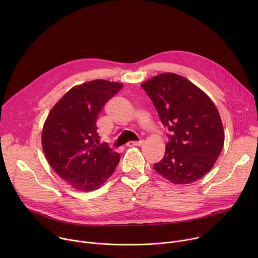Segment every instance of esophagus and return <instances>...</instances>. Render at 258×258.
<instances>
[{"mask_svg":"<svg viewBox=\"0 0 258 258\" xmlns=\"http://www.w3.org/2000/svg\"><path fill=\"white\" fill-rule=\"evenodd\" d=\"M143 143H144V141H143V140H140V141H138V142L131 141V142H128V143L126 144V146H128V147H133V146H141V145H143Z\"/></svg>","mask_w":258,"mask_h":258,"instance_id":"esophagus-1","label":"esophagus"}]
</instances>
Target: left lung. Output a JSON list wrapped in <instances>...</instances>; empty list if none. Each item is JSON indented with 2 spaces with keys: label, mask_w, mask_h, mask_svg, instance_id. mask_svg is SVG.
Masks as SVG:
<instances>
[{
  "label": "left lung",
  "mask_w": 258,
  "mask_h": 258,
  "mask_svg": "<svg viewBox=\"0 0 258 258\" xmlns=\"http://www.w3.org/2000/svg\"><path fill=\"white\" fill-rule=\"evenodd\" d=\"M168 130L165 154L153 168L173 183L204 176L224 146V127L210 98L175 73H162L141 85Z\"/></svg>",
  "instance_id": "8db88e82"
}]
</instances>
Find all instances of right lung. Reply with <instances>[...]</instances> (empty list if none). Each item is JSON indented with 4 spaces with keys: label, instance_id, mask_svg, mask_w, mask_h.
<instances>
[{
    "label": "right lung",
    "instance_id": "right-lung-1",
    "mask_svg": "<svg viewBox=\"0 0 258 258\" xmlns=\"http://www.w3.org/2000/svg\"><path fill=\"white\" fill-rule=\"evenodd\" d=\"M123 86L97 80L68 91L53 107L42 133L43 150L55 172L80 191H93L111 175L120 155L97 145L96 119Z\"/></svg>",
    "mask_w": 258,
    "mask_h": 258
}]
</instances>
